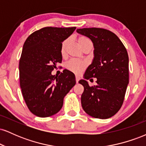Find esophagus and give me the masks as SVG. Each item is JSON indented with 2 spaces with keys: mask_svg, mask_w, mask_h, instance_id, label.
Listing matches in <instances>:
<instances>
[{
  "mask_svg": "<svg viewBox=\"0 0 146 146\" xmlns=\"http://www.w3.org/2000/svg\"><path fill=\"white\" fill-rule=\"evenodd\" d=\"M80 77H78V76H76L75 77V80H76V83L78 84V82H79V80H80Z\"/></svg>",
  "mask_w": 146,
  "mask_h": 146,
  "instance_id": "obj_1",
  "label": "esophagus"
}]
</instances>
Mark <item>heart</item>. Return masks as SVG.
<instances>
[{
    "instance_id": "heart-1",
    "label": "heart",
    "mask_w": 146,
    "mask_h": 146,
    "mask_svg": "<svg viewBox=\"0 0 146 146\" xmlns=\"http://www.w3.org/2000/svg\"><path fill=\"white\" fill-rule=\"evenodd\" d=\"M69 42V39L64 40L61 44L60 46V53L62 56H64L66 54V48ZM78 44L80 45L82 49H84L85 47L88 46H93V42H92L91 40L88 38V37L85 36H80L78 38ZM87 64L85 62L80 61V60H71L68 62L67 63L65 64V67L68 71H71L72 73H75L76 75L81 74L82 72L84 71L85 68H86Z\"/></svg>"
}]
</instances>
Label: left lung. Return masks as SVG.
<instances>
[{"label":"left lung","instance_id":"8db88e82","mask_svg":"<svg viewBox=\"0 0 146 146\" xmlns=\"http://www.w3.org/2000/svg\"><path fill=\"white\" fill-rule=\"evenodd\" d=\"M77 32L89 38L94 46V58L79 83L84 88L81 96L84 110L90 116L108 119L121 108L129 82L128 55L115 33L102 28L78 29ZM97 78L96 86L86 80Z\"/></svg>","mask_w":146,"mask_h":146}]
</instances>
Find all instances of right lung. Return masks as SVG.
Wrapping results in <instances>:
<instances>
[{"mask_svg":"<svg viewBox=\"0 0 146 146\" xmlns=\"http://www.w3.org/2000/svg\"><path fill=\"white\" fill-rule=\"evenodd\" d=\"M76 27H47L36 31L27 38L19 62L20 85L30 111L40 117L60 111L64 98L75 86V77L68 70L59 76L52 71L61 63L62 42Z\"/></svg>","mask_w":146,"mask_h":146,"instance_id":"add662e5","label":"right lung"}]
</instances>
